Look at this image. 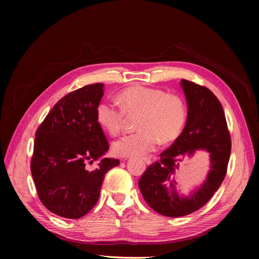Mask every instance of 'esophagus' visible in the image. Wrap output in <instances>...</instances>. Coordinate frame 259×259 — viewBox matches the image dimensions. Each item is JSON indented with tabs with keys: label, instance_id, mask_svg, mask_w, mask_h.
Wrapping results in <instances>:
<instances>
[{
	"label": "esophagus",
	"instance_id": "esophagus-1",
	"mask_svg": "<svg viewBox=\"0 0 259 259\" xmlns=\"http://www.w3.org/2000/svg\"><path fill=\"white\" fill-rule=\"evenodd\" d=\"M124 160H126V159H124ZM145 162H146L147 165H149V164H151V160H150V158H145Z\"/></svg>",
	"mask_w": 259,
	"mask_h": 259
}]
</instances>
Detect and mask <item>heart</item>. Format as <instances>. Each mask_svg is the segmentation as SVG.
<instances>
[{
	"label": "heart",
	"mask_w": 259,
	"mask_h": 259,
	"mask_svg": "<svg viewBox=\"0 0 259 259\" xmlns=\"http://www.w3.org/2000/svg\"><path fill=\"white\" fill-rule=\"evenodd\" d=\"M119 101L104 100L97 106L96 116L101 127L115 136L124 130L127 114H140V131L117 139L113 152L119 156H143L155 150L160 140L169 143L182 133L187 108L182 97L161 89L135 85L124 90Z\"/></svg>",
	"instance_id": "1"
}]
</instances>
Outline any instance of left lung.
I'll return each mask as SVG.
<instances>
[{"mask_svg":"<svg viewBox=\"0 0 259 259\" xmlns=\"http://www.w3.org/2000/svg\"><path fill=\"white\" fill-rule=\"evenodd\" d=\"M188 113L186 125L174 144L161 155V161L149 166L139 179V189L148 205L156 213L182 217L201 208L213 197L226 176L231 152V140L222 104L208 89L182 80ZM198 150L210 154L207 178L188 195L176 188V170L180 163Z\"/></svg>","mask_w":259,"mask_h":259,"instance_id":"1","label":"left lung"}]
</instances>
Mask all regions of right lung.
Returning <instances> with one entry per match:
<instances>
[{
    "instance_id": "obj_1",
    "label": "right lung",
    "mask_w": 259,
    "mask_h": 259,
    "mask_svg": "<svg viewBox=\"0 0 259 259\" xmlns=\"http://www.w3.org/2000/svg\"><path fill=\"white\" fill-rule=\"evenodd\" d=\"M104 84L86 85L62 97L35 133L31 173L44 206L76 219L95 206L107 171L120 161L104 158L109 145L97 121ZM99 160L91 171L87 163Z\"/></svg>"
}]
</instances>
